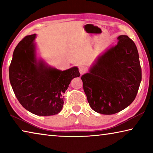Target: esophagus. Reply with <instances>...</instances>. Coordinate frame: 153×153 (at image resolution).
<instances>
[{
    "label": "esophagus",
    "mask_w": 153,
    "mask_h": 153,
    "mask_svg": "<svg viewBox=\"0 0 153 153\" xmlns=\"http://www.w3.org/2000/svg\"><path fill=\"white\" fill-rule=\"evenodd\" d=\"M79 71L80 74H84L86 72V68L84 66H79Z\"/></svg>",
    "instance_id": "esophagus-1"
}]
</instances>
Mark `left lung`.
Returning a JSON list of instances; mask_svg holds the SVG:
<instances>
[{
  "label": "left lung",
  "mask_w": 153,
  "mask_h": 153,
  "mask_svg": "<svg viewBox=\"0 0 153 153\" xmlns=\"http://www.w3.org/2000/svg\"><path fill=\"white\" fill-rule=\"evenodd\" d=\"M98 59L89 73L81 79L89 105L103 115H113L132 102L142 79L138 52L128 36Z\"/></svg>",
  "instance_id": "8db88e82"
}]
</instances>
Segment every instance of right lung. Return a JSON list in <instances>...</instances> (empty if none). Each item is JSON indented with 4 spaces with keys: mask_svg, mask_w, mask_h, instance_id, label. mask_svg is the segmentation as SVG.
<instances>
[{
    "mask_svg": "<svg viewBox=\"0 0 153 153\" xmlns=\"http://www.w3.org/2000/svg\"><path fill=\"white\" fill-rule=\"evenodd\" d=\"M36 34L26 36L15 47L9 66V80L20 104L35 115L50 116L63 108V94L71 79L79 77L77 67L65 71L48 66L36 57Z\"/></svg>",
    "mask_w": 153,
    "mask_h": 153,
    "instance_id": "right-lung-1",
    "label": "right lung"
}]
</instances>
